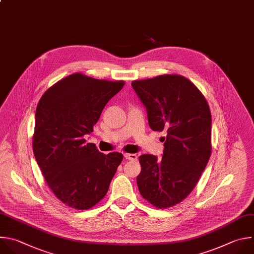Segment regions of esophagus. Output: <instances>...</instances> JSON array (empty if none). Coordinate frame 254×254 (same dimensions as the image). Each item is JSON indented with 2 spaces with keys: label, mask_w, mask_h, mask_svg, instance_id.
<instances>
[{
  "label": "esophagus",
  "mask_w": 254,
  "mask_h": 254,
  "mask_svg": "<svg viewBox=\"0 0 254 254\" xmlns=\"http://www.w3.org/2000/svg\"><path fill=\"white\" fill-rule=\"evenodd\" d=\"M124 157L127 160H131V161H136L138 159V156L136 154H133V153H125Z\"/></svg>",
  "instance_id": "obj_1"
}]
</instances>
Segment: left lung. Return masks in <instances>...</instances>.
<instances>
[{
	"label": "left lung",
	"mask_w": 254,
	"mask_h": 254,
	"mask_svg": "<svg viewBox=\"0 0 254 254\" xmlns=\"http://www.w3.org/2000/svg\"><path fill=\"white\" fill-rule=\"evenodd\" d=\"M146 107L152 130L162 137V159L139 157L140 194L157 208H169L184 200L196 186L211 155V113L198 88L180 75H161L132 82Z\"/></svg>",
	"instance_id": "obj_1"
}]
</instances>
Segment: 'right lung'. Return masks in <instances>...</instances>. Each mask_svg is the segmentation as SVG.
<instances>
[{
	"mask_svg": "<svg viewBox=\"0 0 254 254\" xmlns=\"http://www.w3.org/2000/svg\"><path fill=\"white\" fill-rule=\"evenodd\" d=\"M124 84L75 73L50 87L39 101L34 155L48 186L69 207L87 210L102 200L123 160L119 152L101 153L84 135L93 132Z\"/></svg>",
	"mask_w": 254,
	"mask_h": 254,
	"instance_id": "1",
	"label": "right lung"
}]
</instances>
